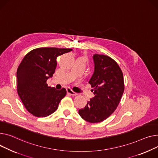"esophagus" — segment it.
Instances as JSON below:
<instances>
[{
  "label": "esophagus",
  "instance_id": "1",
  "mask_svg": "<svg viewBox=\"0 0 158 158\" xmlns=\"http://www.w3.org/2000/svg\"><path fill=\"white\" fill-rule=\"evenodd\" d=\"M67 94H70V95H72V96H76L77 94V93L73 91L70 88H67Z\"/></svg>",
  "mask_w": 158,
  "mask_h": 158
}]
</instances>
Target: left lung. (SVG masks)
<instances>
[{"mask_svg": "<svg viewBox=\"0 0 158 158\" xmlns=\"http://www.w3.org/2000/svg\"><path fill=\"white\" fill-rule=\"evenodd\" d=\"M94 70L89 83L94 97L85 108L80 109V116L91 123H100L109 118L116 109L124 92L123 72L110 57L93 55Z\"/></svg>", "mask_w": 158, "mask_h": 158, "instance_id": "8db88e82", "label": "left lung"}]
</instances>
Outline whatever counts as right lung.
<instances>
[{
	"label": "right lung",
	"mask_w": 158,
	"mask_h": 158,
	"mask_svg": "<svg viewBox=\"0 0 158 158\" xmlns=\"http://www.w3.org/2000/svg\"><path fill=\"white\" fill-rule=\"evenodd\" d=\"M72 49L39 48L27 53L17 70V91L25 107L36 117H46L55 112L65 97V88L56 90L46 81L55 73L56 58Z\"/></svg>",
	"instance_id": "add662e5"
}]
</instances>
